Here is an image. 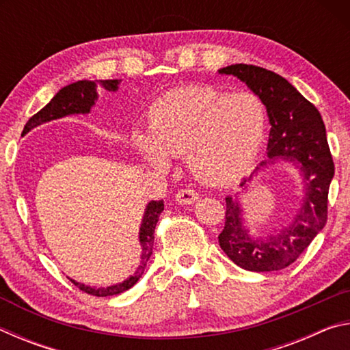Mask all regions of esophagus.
<instances>
[{"label":"esophagus","instance_id":"esophagus-1","mask_svg":"<svg viewBox=\"0 0 350 350\" xmlns=\"http://www.w3.org/2000/svg\"><path fill=\"white\" fill-rule=\"evenodd\" d=\"M198 199H199V194L194 191V189H191V188L180 189V191L176 194V200L180 205H191V204L196 202Z\"/></svg>","mask_w":350,"mask_h":350}]
</instances>
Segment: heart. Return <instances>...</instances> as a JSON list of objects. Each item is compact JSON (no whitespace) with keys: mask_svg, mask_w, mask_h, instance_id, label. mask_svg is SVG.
I'll return each instance as SVG.
<instances>
[{"mask_svg":"<svg viewBox=\"0 0 350 350\" xmlns=\"http://www.w3.org/2000/svg\"><path fill=\"white\" fill-rule=\"evenodd\" d=\"M267 114L253 94L230 96L211 86H187L159 97L150 109V135L134 144L154 168L168 167V156H187L191 173L208 183H224L256 156Z\"/></svg>","mask_w":350,"mask_h":350,"instance_id":"b5f03b06","label":"heart"}]
</instances>
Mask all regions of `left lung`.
Instances as JSON below:
<instances>
[{"instance_id":"1","label":"left lung","mask_w":350,"mask_h":350,"mask_svg":"<svg viewBox=\"0 0 350 350\" xmlns=\"http://www.w3.org/2000/svg\"><path fill=\"white\" fill-rule=\"evenodd\" d=\"M219 74L238 77L267 108L271 125L269 161L260 162L256 171L276 161H286L299 168L304 182L303 204L293 221L265 236L250 234L242 217L241 204L230 196L225 198L227 211L219 245L236 265L245 270H282L301 256L327 222V194L335 167L324 122L309 100L271 70L241 63L219 69ZM248 180H252V176Z\"/></svg>"}]
</instances>
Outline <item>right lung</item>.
I'll list each match as a JSON object with an SVG mask.
<instances>
[{
    "mask_svg": "<svg viewBox=\"0 0 350 350\" xmlns=\"http://www.w3.org/2000/svg\"><path fill=\"white\" fill-rule=\"evenodd\" d=\"M97 85L105 88L106 91L116 92L118 90V85H120V80H100L98 83L90 81V80H80L75 81L72 85H68L62 88L58 91L54 98L47 103L43 109H40L37 114H33L29 122L26 123L25 129H23V134H27L31 129L35 126L43 125L46 122L57 120V118L66 117L70 114H88L91 108L96 105L97 100ZM163 211V200H151L150 204L146 205L144 219H142V225L139 230V241L142 245V256H140V265L137 270L134 271L123 282L114 284V286L108 287H90L85 286V284L77 282L74 280L72 284H75L81 292L90 293L92 296H114L118 293L126 292L128 288H131L135 282H137L142 275H144L148 259L151 258L152 254V245H154V228H156V224L159 221V216Z\"/></svg>",
    "mask_w": 350,
    "mask_h": 350,
    "instance_id": "obj_1",
    "label": "right lung"
}]
</instances>
